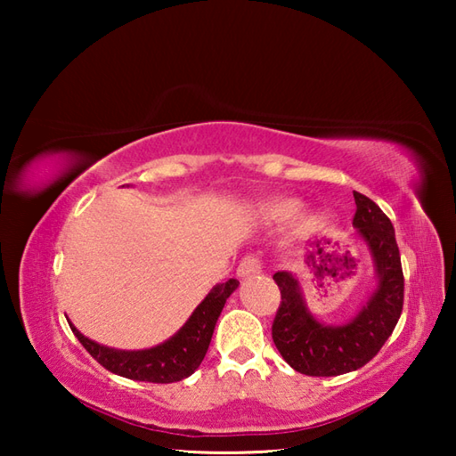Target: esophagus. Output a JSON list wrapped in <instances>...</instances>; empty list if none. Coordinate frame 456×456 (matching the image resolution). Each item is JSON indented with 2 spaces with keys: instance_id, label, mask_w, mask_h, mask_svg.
I'll list each match as a JSON object with an SVG mask.
<instances>
[{
  "instance_id": "esophagus-1",
  "label": "esophagus",
  "mask_w": 456,
  "mask_h": 456,
  "mask_svg": "<svg viewBox=\"0 0 456 456\" xmlns=\"http://www.w3.org/2000/svg\"><path fill=\"white\" fill-rule=\"evenodd\" d=\"M261 273V264L256 256H247L241 259V264L237 267V275L241 277V280H247V277H253Z\"/></svg>"
}]
</instances>
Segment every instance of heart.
Returning a JSON list of instances; mask_svg holds the SVG:
<instances>
[{
	"label": "heart",
	"mask_w": 456,
	"mask_h": 456,
	"mask_svg": "<svg viewBox=\"0 0 456 456\" xmlns=\"http://www.w3.org/2000/svg\"><path fill=\"white\" fill-rule=\"evenodd\" d=\"M297 213V203L291 199H272L259 207L257 215L265 221H285Z\"/></svg>",
	"instance_id": "obj_1"
}]
</instances>
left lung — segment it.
<instances>
[{"instance_id": "obj_1", "label": "left lung", "mask_w": 456, "mask_h": 456, "mask_svg": "<svg viewBox=\"0 0 456 456\" xmlns=\"http://www.w3.org/2000/svg\"><path fill=\"white\" fill-rule=\"evenodd\" d=\"M352 225L372 257L376 288L346 323H323L310 312L297 275L277 272L281 291L272 336L283 360L305 376H339L372 360L395 331L404 304V275L395 227L372 199L354 192ZM336 259V257H334Z\"/></svg>"}]
</instances>
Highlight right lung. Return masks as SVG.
Returning a JSON list of instances; mask_svg holds the SVG:
<instances>
[{
  "instance_id": "1",
  "label": "right lung",
  "mask_w": 456,
  "mask_h": 456,
  "mask_svg": "<svg viewBox=\"0 0 456 456\" xmlns=\"http://www.w3.org/2000/svg\"><path fill=\"white\" fill-rule=\"evenodd\" d=\"M237 280L215 285L203 302L195 307L191 318L184 322V326L154 348H108V346L80 334L72 322L68 323H70L74 336L80 339V344L90 352V356L110 372L138 382H179L183 378H189L203 362L207 350H209L215 323H217L223 305H225L231 293L237 289Z\"/></svg>"
}]
</instances>
